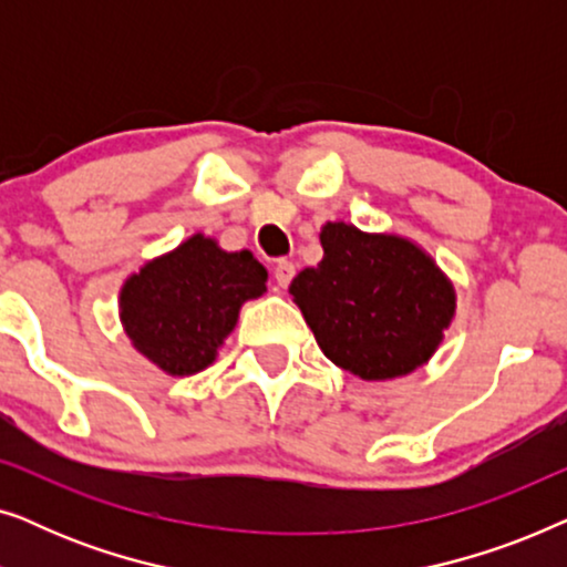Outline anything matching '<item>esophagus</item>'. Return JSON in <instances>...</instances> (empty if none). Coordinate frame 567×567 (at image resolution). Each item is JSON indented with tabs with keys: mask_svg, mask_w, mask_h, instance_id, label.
Masks as SVG:
<instances>
[{
	"mask_svg": "<svg viewBox=\"0 0 567 567\" xmlns=\"http://www.w3.org/2000/svg\"><path fill=\"white\" fill-rule=\"evenodd\" d=\"M293 274H297V268H293L291 260H278L276 268H274V278H276L278 289H286V286L291 284Z\"/></svg>",
	"mask_w": 567,
	"mask_h": 567,
	"instance_id": "esophagus-1",
	"label": "esophagus"
}]
</instances>
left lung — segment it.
Listing matches in <instances>:
<instances>
[{
	"instance_id": "8db88e82",
	"label": "left lung",
	"mask_w": 567,
	"mask_h": 567,
	"mask_svg": "<svg viewBox=\"0 0 567 567\" xmlns=\"http://www.w3.org/2000/svg\"><path fill=\"white\" fill-rule=\"evenodd\" d=\"M322 260L293 278L289 293L336 367L367 379L405 377L436 353L456 293L415 243L328 221Z\"/></svg>"
}]
</instances>
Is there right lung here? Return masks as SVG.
Wrapping results in <instances>:
<instances>
[{
	"mask_svg": "<svg viewBox=\"0 0 567 567\" xmlns=\"http://www.w3.org/2000/svg\"><path fill=\"white\" fill-rule=\"evenodd\" d=\"M266 281L268 270L250 250L227 252L216 239L193 235L126 278L123 330L165 374H198L235 330L239 307L266 293Z\"/></svg>",
	"mask_w": 567,
	"mask_h": 567,
	"instance_id": "right-lung-1",
	"label": "right lung"
}]
</instances>
